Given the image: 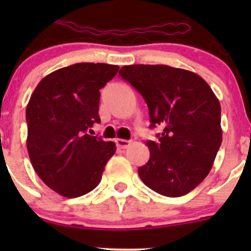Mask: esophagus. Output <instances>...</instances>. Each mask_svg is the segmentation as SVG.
<instances>
[{
	"instance_id": "obj_1",
	"label": "esophagus",
	"mask_w": 251,
	"mask_h": 251,
	"mask_svg": "<svg viewBox=\"0 0 251 251\" xmlns=\"http://www.w3.org/2000/svg\"><path fill=\"white\" fill-rule=\"evenodd\" d=\"M115 143H116V146L119 147V148H121V149H126V148H127L128 146H130L131 141L123 140V138H116V140H115Z\"/></svg>"
}]
</instances>
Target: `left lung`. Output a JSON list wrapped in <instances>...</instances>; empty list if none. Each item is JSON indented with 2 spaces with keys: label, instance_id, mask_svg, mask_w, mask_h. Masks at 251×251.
I'll return each instance as SVG.
<instances>
[{
  "label": "left lung",
  "instance_id": "left-lung-1",
  "mask_svg": "<svg viewBox=\"0 0 251 251\" xmlns=\"http://www.w3.org/2000/svg\"><path fill=\"white\" fill-rule=\"evenodd\" d=\"M119 75L130 82L149 109V127H160L148 141L151 156L138 175L165 197L184 196L207 176L222 142L221 105L196 73L169 65H125Z\"/></svg>",
  "mask_w": 251,
  "mask_h": 251
}]
</instances>
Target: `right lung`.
Segmentation results:
<instances>
[{
    "label": "right lung",
    "instance_id": "add662e5",
    "mask_svg": "<svg viewBox=\"0 0 251 251\" xmlns=\"http://www.w3.org/2000/svg\"><path fill=\"white\" fill-rule=\"evenodd\" d=\"M118 65L77 63L42 78L26 107V147L40 178L67 198L98 186L114 142L88 135L100 123V88L118 74ZM91 131V130H90Z\"/></svg>",
    "mask_w": 251,
    "mask_h": 251
}]
</instances>
